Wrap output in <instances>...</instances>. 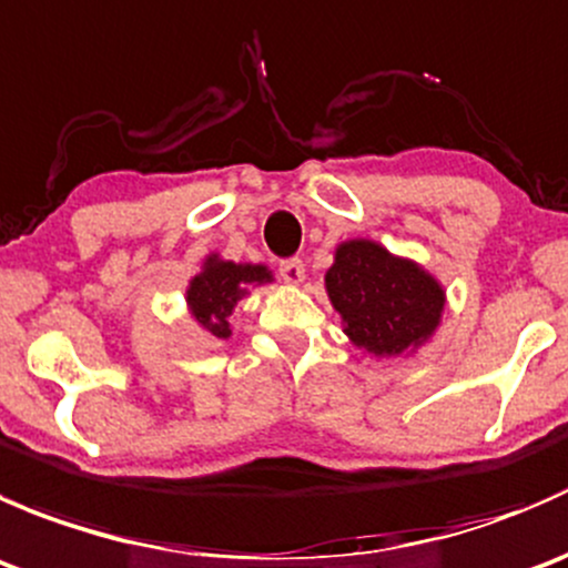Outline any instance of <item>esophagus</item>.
<instances>
[{"label": "esophagus", "mask_w": 568, "mask_h": 568, "mask_svg": "<svg viewBox=\"0 0 568 568\" xmlns=\"http://www.w3.org/2000/svg\"><path fill=\"white\" fill-rule=\"evenodd\" d=\"M280 277L288 285H302L305 283V263L300 257H291V261L280 263Z\"/></svg>", "instance_id": "1"}]
</instances>
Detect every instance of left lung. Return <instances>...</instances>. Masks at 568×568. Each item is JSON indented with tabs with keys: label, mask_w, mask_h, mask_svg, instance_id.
<instances>
[{
	"label": "left lung",
	"mask_w": 568,
	"mask_h": 568,
	"mask_svg": "<svg viewBox=\"0 0 568 568\" xmlns=\"http://www.w3.org/2000/svg\"><path fill=\"white\" fill-rule=\"evenodd\" d=\"M324 288L348 341L376 359L412 357L443 324L445 285L412 257L374 239H346Z\"/></svg>",
	"instance_id": "8db88e82"
}]
</instances>
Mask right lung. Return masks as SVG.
<instances>
[{"label": "right lung", "mask_w": 568, "mask_h": 568, "mask_svg": "<svg viewBox=\"0 0 568 568\" xmlns=\"http://www.w3.org/2000/svg\"><path fill=\"white\" fill-rule=\"evenodd\" d=\"M268 283H274V274L266 263H236L209 252L186 285V313L205 335L227 341L233 335L231 313L239 302Z\"/></svg>", "instance_id": "right-lung-1"}]
</instances>
